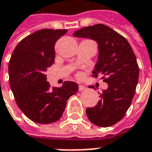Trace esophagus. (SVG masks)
Wrapping results in <instances>:
<instances>
[{
    "label": "esophagus",
    "mask_w": 152,
    "mask_h": 152,
    "mask_svg": "<svg viewBox=\"0 0 152 152\" xmlns=\"http://www.w3.org/2000/svg\"><path fill=\"white\" fill-rule=\"evenodd\" d=\"M84 90H86V86H82V85H80V86H79V91H84Z\"/></svg>",
    "instance_id": "34e87169"
}]
</instances>
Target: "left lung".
Returning <instances> with one entry per match:
<instances>
[{"label":"left lung","mask_w":152,"mask_h":152,"mask_svg":"<svg viewBox=\"0 0 152 152\" xmlns=\"http://www.w3.org/2000/svg\"><path fill=\"white\" fill-rule=\"evenodd\" d=\"M73 36L97 42L98 61L92 74L101 75L109 86L96 105L86 109V115L98 126L114 125L125 116L139 80V65L132 47L123 36L102 24L81 28Z\"/></svg>","instance_id":"1"}]
</instances>
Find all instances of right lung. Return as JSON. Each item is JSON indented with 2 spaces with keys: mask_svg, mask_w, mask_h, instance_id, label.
I'll return each mask as SVG.
<instances>
[{
  "mask_svg": "<svg viewBox=\"0 0 152 152\" xmlns=\"http://www.w3.org/2000/svg\"><path fill=\"white\" fill-rule=\"evenodd\" d=\"M67 30L42 29L22 39L8 65L9 81L17 105L29 119L49 124L61 117L67 99L79 86L65 81L61 88H50L45 72L55 61V44Z\"/></svg>",
  "mask_w": 152,
  "mask_h": 152,
  "instance_id": "right-lung-1",
  "label": "right lung"
}]
</instances>
